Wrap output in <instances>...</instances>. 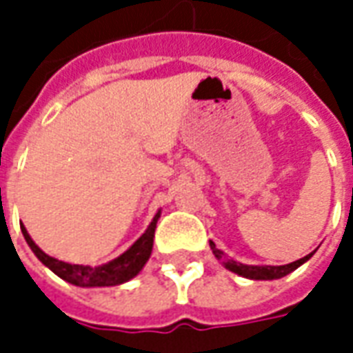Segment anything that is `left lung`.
<instances>
[{"instance_id": "left-lung-1", "label": "left lung", "mask_w": 353, "mask_h": 353, "mask_svg": "<svg viewBox=\"0 0 353 353\" xmlns=\"http://www.w3.org/2000/svg\"><path fill=\"white\" fill-rule=\"evenodd\" d=\"M210 248H212L214 255L217 257V259L221 261L223 266H225L227 270L238 274V276H242V278H250V280H278V278H283V276H288L289 272L296 270L301 265H304V263L314 255V252H312L308 253L306 257H303V259L293 261V263H289V265L255 266V265H244V263H238V261L234 259H229V257H227V253L221 252V250H219L212 240H210Z\"/></svg>"}]
</instances>
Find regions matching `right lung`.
<instances>
[{
	"instance_id": "add662e5",
	"label": "right lung",
	"mask_w": 353,
	"mask_h": 353,
	"mask_svg": "<svg viewBox=\"0 0 353 353\" xmlns=\"http://www.w3.org/2000/svg\"><path fill=\"white\" fill-rule=\"evenodd\" d=\"M159 217H161V212H157L145 232L123 255H119L117 259L109 261V263L100 266L72 265V263L54 259L35 244L32 236L28 234L24 225H20V229H22V234L26 238L30 250L35 253V257L41 261L47 268H50L57 276H60L62 280H65L68 283H73L77 288H109V285H121V283L132 280L134 276H138L141 272V268L145 266V263L151 257V252H153L154 229H157Z\"/></svg>"
}]
</instances>
